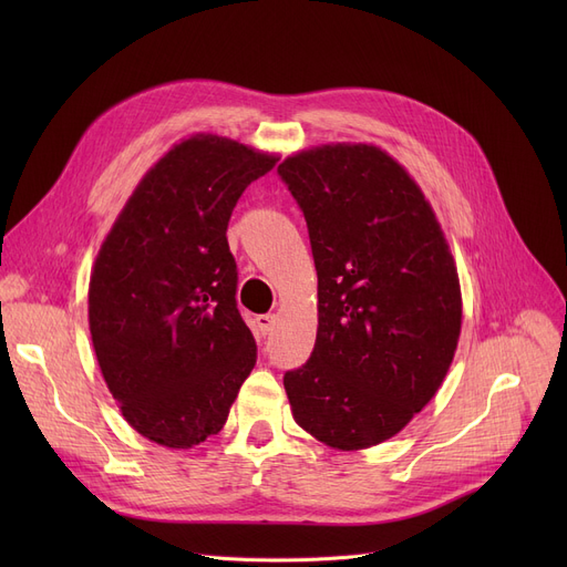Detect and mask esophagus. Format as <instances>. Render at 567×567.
Masks as SVG:
<instances>
[{"instance_id": "esophagus-1", "label": "esophagus", "mask_w": 567, "mask_h": 567, "mask_svg": "<svg viewBox=\"0 0 567 567\" xmlns=\"http://www.w3.org/2000/svg\"><path fill=\"white\" fill-rule=\"evenodd\" d=\"M276 315H259L257 319H255V323H257V329H259V333L261 336H268L274 331V326H276Z\"/></svg>"}]
</instances>
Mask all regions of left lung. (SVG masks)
Returning <instances> with one entry per match:
<instances>
[{
	"instance_id": "8db88e82",
	"label": "left lung",
	"mask_w": 567,
	"mask_h": 567,
	"mask_svg": "<svg viewBox=\"0 0 567 567\" xmlns=\"http://www.w3.org/2000/svg\"><path fill=\"white\" fill-rule=\"evenodd\" d=\"M317 268V340L285 374L299 427L336 451L402 432L436 395L462 331V289L432 204L389 152L331 142L278 165Z\"/></svg>"
}]
</instances>
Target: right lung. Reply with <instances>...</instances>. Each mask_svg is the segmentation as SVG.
I'll use <instances>...</instances> for the list:
<instances>
[{"mask_svg":"<svg viewBox=\"0 0 567 567\" xmlns=\"http://www.w3.org/2000/svg\"><path fill=\"white\" fill-rule=\"evenodd\" d=\"M278 161L216 133L176 142L140 178L92 266L101 374L124 421L169 451L218 434L255 368L227 223Z\"/></svg>","mask_w":567,"mask_h":567,"instance_id":"obj_1","label":"right lung"}]
</instances>
